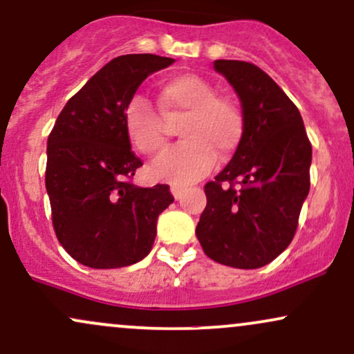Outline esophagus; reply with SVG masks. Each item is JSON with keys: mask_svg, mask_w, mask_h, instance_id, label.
<instances>
[{"mask_svg": "<svg viewBox=\"0 0 354 354\" xmlns=\"http://www.w3.org/2000/svg\"><path fill=\"white\" fill-rule=\"evenodd\" d=\"M183 191H185V186L181 185H171V194L174 196V199H180Z\"/></svg>", "mask_w": 354, "mask_h": 354, "instance_id": "esophagus-1", "label": "esophagus"}]
</instances>
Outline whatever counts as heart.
Wrapping results in <instances>:
<instances>
[{
    "instance_id": "heart-1",
    "label": "heart",
    "mask_w": 354,
    "mask_h": 354,
    "mask_svg": "<svg viewBox=\"0 0 354 354\" xmlns=\"http://www.w3.org/2000/svg\"><path fill=\"white\" fill-rule=\"evenodd\" d=\"M160 111L142 95L131 97L125 107V135L131 147L148 158H156L168 147L166 122L180 123L185 143L156 161L158 180L191 183L227 160L244 138L245 122L234 102L216 95V88L196 74H178L160 85Z\"/></svg>"
}]
</instances>
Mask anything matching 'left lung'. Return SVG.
Returning <instances> with one entry per match:
<instances>
[{
	"instance_id": "obj_1",
	"label": "left lung",
	"mask_w": 354,
	"mask_h": 354,
	"mask_svg": "<svg viewBox=\"0 0 354 354\" xmlns=\"http://www.w3.org/2000/svg\"><path fill=\"white\" fill-rule=\"evenodd\" d=\"M214 69L239 95L245 130L232 160L204 186L207 204L196 236L214 262L259 269L295 236L310 191L312 143L299 109L261 67L219 59Z\"/></svg>"
}]
</instances>
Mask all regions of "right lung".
Returning <instances> with one entry per match:
<instances>
[{"instance_id":"add662e5","label":"right lung","mask_w":354,"mask_h":354,"mask_svg":"<svg viewBox=\"0 0 354 354\" xmlns=\"http://www.w3.org/2000/svg\"><path fill=\"white\" fill-rule=\"evenodd\" d=\"M174 59L118 55L88 79L59 113L48 138V189L55 236L72 259L118 269L150 254L156 221L174 201L168 185L131 183L142 160L125 135V107L153 72Z\"/></svg>"}]
</instances>
